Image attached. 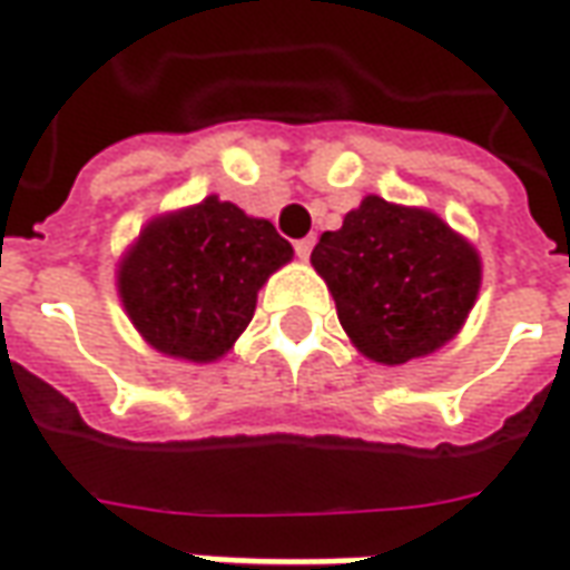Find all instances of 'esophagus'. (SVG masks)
Returning a JSON list of instances; mask_svg holds the SVG:
<instances>
[{
	"label": "esophagus",
	"instance_id": "1",
	"mask_svg": "<svg viewBox=\"0 0 570 570\" xmlns=\"http://www.w3.org/2000/svg\"><path fill=\"white\" fill-rule=\"evenodd\" d=\"M313 245H316V236H306V239L294 242V252H297V257H301V261H306V257H309V252H313Z\"/></svg>",
	"mask_w": 570,
	"mask_h": 570
}]
</instances>
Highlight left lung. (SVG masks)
I'll return each mask as SVG.
<instances>
[{
	"label": "left lung",
	"instance_id": "1",
	"mask_svg": "<svg viewBox=\"0 0 570 570\" xmlns=\"http://www.w3.org/2000/svg\"><path fill=\"white\" fill-rule=\"evenodd\" d=\"M309 264L346 337L377 365H405L454 341L482 285L475 245L430 208L365 196L322 233Z\"/></svg>",
	"mask_w": 570,
	"mask_h": 570
}]
</instances>
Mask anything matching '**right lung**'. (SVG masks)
Returning <instances> with one entry per match:
<instances>
[{"instance_id": "add662e5", "label": "right lung", "mask_w": 570, "mask_h": 570, "mask_svg": "<svg viewBox=\"0 0 570 570\" xmlns=\"http://www.w3.org/2000/svg\"><path fill=\"white\" fill-rule=\"evenodd\" d=\"M292 257L269 220L208 196L153 217L122 254L116 288L153 350L208 365L233 350L257 292Z\"/></svg>"}]
</instances>
